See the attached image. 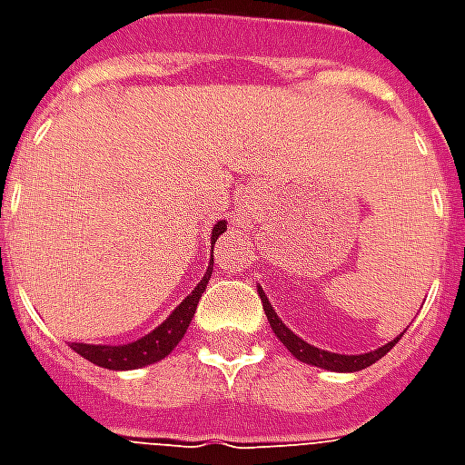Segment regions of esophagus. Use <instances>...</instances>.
<instances>
[{
	"mask_svg": "<svg viewBox=\"0 0 465 465\" xmlns=\"http://www.w3.org/2000/svg\"><path fill=\"white\" fill-rule=\"evenodd\" d=\"M243 219H246V212H243V209H239V212H236V222H243Z\"/></svg>",
	"mask_w": 465,
	"mask_h": 465,
	"instance_id": "34e87169",
	"label": "esophagus"
}]
</instances>
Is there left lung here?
Returning a JSON list of instances; mask_svg holds the SVG:
<instances>
[{
  "label": "left lung",
  "mask_w": 465,
  "mask_h": 465,
  "mask_svg": "<svg viewBox=\"0 0 465 465\" xmlns=\"http://www.w3.org/2000/svg\"><path fill=\"white\" fill-rule=\"evenodd\" d=\"M259 293H262L263 312H266V319H269V323H272L273 333H276V336H279V341L292 351L296 359L303 361V363H312V366H319V369H326V371H341V373H346V371H361V369H369L371 363H376L379 359H383V356H386V353L399 343V339H393V341L386 343V346H381V349L376 351H369V353H359V356H341V353H331V351L316 349V346H312V343L302 341L292 329H286V323L276 316L273 306L269 303V299L263 296L262 289H259Z\"/></svg>",
  "instance_id": "left-lung-1"
}]
</instances>
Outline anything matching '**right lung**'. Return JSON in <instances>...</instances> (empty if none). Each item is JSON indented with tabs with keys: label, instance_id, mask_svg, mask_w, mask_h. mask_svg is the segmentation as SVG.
Returning <instances> with one entry per match:
<instances>
[{
	"label": "right lung",
	"instance_id": "1",
	"mask_svg": "<svg viewBox=\"0 0 465 465\" xmlns=\"http://www.w3.org/2000/svg\"><path fill=\"white\" fill-rule=\"evenodd\" d=\"M223 229H226V222H219L213 226L212 239L216 243V239L222 236ZM213 262V259H212ZM212 266L209 263V269L203 273V279L196 283V289H193L186 299H183L176 309L172 312V316L166 319V322L159 326V329H153L152 333H146L143 339L134 343H126V346H92V343H72V349L79 353V356H84L86 361H92L96 366H102V369L109 371H129V369H142V366H149V363H156V361H162L163 356H169L173 351V346L182 341L183 333L189 329V323L193 319V312H196V303L202 299L203 289H206V283L212 279Z\"/></svg>",
	"mask_w": 465,
	"mask_h": 465
}]
</instances>
